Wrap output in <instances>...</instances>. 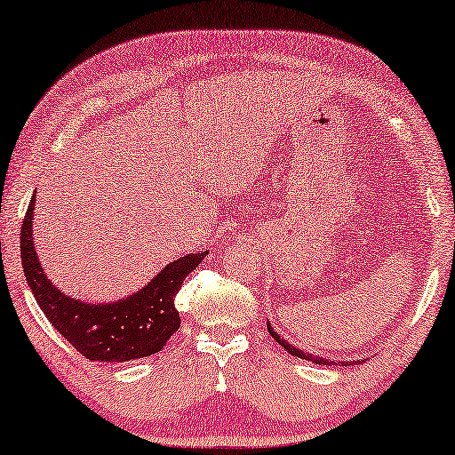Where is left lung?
<instances>
[{
  "instance_id": "obj_1",
  "label": "left lung",
  "mask_w": 455,
  "mask_h": 455,
  "mask_svg": "<svg viewBox=\"0 0 455 455\" xmlns=\"http://www.w3.org/2000/svg\"><path fill=\"white\" fill-rule=\"evenodd\" d=\"M267 331H270V336L274 338V340H276L280 347H284L286 348V353H291L292 356H299V358H305V361H311V363H317V364H328V361H325V358H322V356H317V355H307V353H303V350H299L297 347H292V344H289L286 340H283V338H280V334L278 331H274V328L270 325V322H267ZM356 363V361H355ZM338 364H342V367H348V361H344V363H338Z\"/></svg>"
}]
</instances>
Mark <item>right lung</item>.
Masks as SVG:
<instances>
[{"label": "right lung", "mask_w": 455, "mask_h": 455, "mask_svg": "<svg viewBox=\"0 0 455 455\" xmlns=\"http://www.w3.org/2000/svg\"><path fill=\"white\" fill-rule=\"evenodd\" d=\"M35 196L20 230V258L27 283L51 325L88 361L124 363L156 355L181 325L175 294L208 251L171 261L142 291L115 303H86L68 297L44 276L33 243Z\"/></svg>", "instance_id": "add662e5"}]
</instances>
